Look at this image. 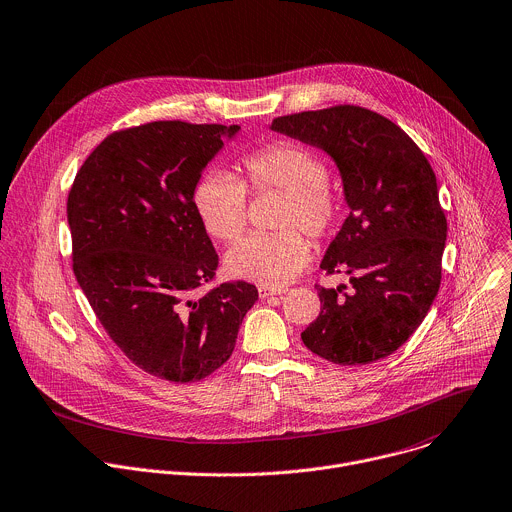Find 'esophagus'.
Listing matches in <instances>:
<instances>
[{
    "label": "esophagus",
    "instance_id": "esophagus-1",
    "mask_svg": "<svg viewBox=\"0 0 512 512\" xmlns=\"http://www.w3.org/2000/svg\"><path fill=\"white\" fill-rule=\"evenodd\" d=\"M287 289L285 287H267V285H259V297L261 299H267V297H273V295H281L285 293Z\"/></svg>",
    "mask_w": 512,
    "mask_h": 512
}]
</instances>
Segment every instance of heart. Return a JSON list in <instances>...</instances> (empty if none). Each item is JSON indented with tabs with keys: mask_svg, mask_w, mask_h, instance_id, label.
<instances>
[{
	"mask_svg": "<svg viewBox=\"0 0 512 512\" xmlns=\"http://www.w3.org/2000/svg\"><path fill=\"white\" fill-rule=\"evenodd\" d=\"M245 183L255 193L279 191L285 201L279 211V233H251L225 255L229 275L267 287H283L295 279L311 257L307 239L333 233L342 217V203L327 187L325 162L295 142H273L243 158ZM195 209L205 229L233 241L247 223V189L227 170H207L193 189Z\"/></svg>",
	"mask_w": 512,
	"mask_h": 512,
	"instance_id": "obj_1",
	"label": "heart"
}]
</instances>
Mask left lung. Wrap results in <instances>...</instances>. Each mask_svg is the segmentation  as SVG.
Instances as JSON below:
<instances>
[{"label": "left lung", "mask_w": 512, "mask_h": 512, "mask_svg": "<svg viewBox=\"0 0 512 512\" xmlns=\"http://www.w3.org/2000/svg\"><path fill=\"white\" fill-rule=\"evenodd\" d=\"M269 128L329 154L350 209L319 267L348 275L352 289L317 285L321 313L303 344L339 366L394 354L442 279L446 217L428 158L392 120L350 104L279 116Z\"/></svg>", "instance_id": "8db88e82"}]
</instances>
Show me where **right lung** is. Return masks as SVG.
<instances>
[{"instance_id": "add662e5", "label": "right lung", "mask_w": 512, "mask_h": 512, "mask_svg": "<svg viewBox=\"0 0 512 512\" xmlns=\"http://www.w3.org/2000/svg\"><path fill=\"white\" fill-rule=\"evenodd\" d=\"M241 126L158 120L104 138L68 195L74 275L112 342L140 370L197 382L233 354L259 299L245 281L195 297L219 255L193 189Z\"/></svg>"}]
</instances>
